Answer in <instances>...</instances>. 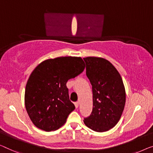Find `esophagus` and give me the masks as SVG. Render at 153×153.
I'll return each instance as SVG.
<instances>
[{
	"mask_svg": "<svg viewBox=\"0 0 153 153\" xmlns=\"http://www.w3.org/2000/svg\"><path fill=\"white\" fill-rule=\"evenodd\" d=\"M79 104V102H76V103H75V106H76V108H78Z\"/></svg>",
	"mask_w": 153,
	"mask_h": 153,
	"instance_id": "obj_1",
	"label": "esophagus"
}]
</instances>
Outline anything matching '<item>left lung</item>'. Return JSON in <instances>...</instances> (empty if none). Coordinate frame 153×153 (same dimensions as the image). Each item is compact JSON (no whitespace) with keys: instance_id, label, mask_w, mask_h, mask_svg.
Masks as SVG:
<instances>
[{"instance_id":"obj_1","label":"left lung","mask_w":153,"mask_h":153,"mask_svg":"<svg viewBox=\"0 0 153 153\" xmlns=\"http://www.w3.org/2000/svg\"><path fill=\"white\" fill-rule=\"evenodd\" d=\"M84 60L93 91V110L84 123L94 131H108L117 124L124 109L126 91L122 78L106 59L89 56Z\"/></svg>"}]
</instances>
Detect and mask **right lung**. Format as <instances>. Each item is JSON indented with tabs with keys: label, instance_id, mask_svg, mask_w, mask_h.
<instances>
[{
	"label": "right lung",
	"instance_id": "1",
	"mask_svg": "<svg viewBox=\"0 0 153 153\" xmlns=\"http://www.w3.org/2000/svg\"><path fill=\"white\" fill-rule=\"evenodd\" d=\"M84 67L80 57H58L42 61L31 72L26 84L25 105L36 127L49 132L65 124L75 109L66 84Z\"/></svg>",
	"mask_w": 153,
	"mask_h": 153
}]
</instances>
